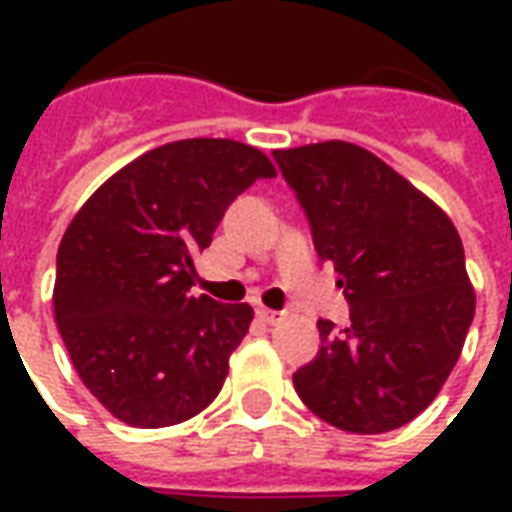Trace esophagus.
<instances>
[{
  "label": "esophagus",
  "mask_w": 512,
  "mask_h": 512,
  "mask_svg": "<svg viewBox=\"0 0 512 512\" xmlns=\"http://www.w3.org/2000/svg\"><path fill=\"white\" fill-rule=\"evenodd\" d=\"M257 318H260L263 323H268V326H277V323L285 321V312L266 310V307H260V310H257Z\"/></svg>",
  "instance_id": "esophagus-1"
}]
</instances>
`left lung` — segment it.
<instances>
[{
    "label": "left lung",
    "instance_id": "obj_1",
    "mask_svg": "<svg viewBox=\"0 0 512 512\" xmlns=\"http://www.w3.org/2000/svg\"><path fill=\"white\" fill-rule=\"evenodd\" d=\"M274 161L351 304L348 329L318 321L321 351L293 373V386L334 428H400L439 395L472 326L461 235L365 147L332 139L274 150Z\"/></svg>",
    "mask_w": 512,
    "mask_h": 512
}]
</instances>
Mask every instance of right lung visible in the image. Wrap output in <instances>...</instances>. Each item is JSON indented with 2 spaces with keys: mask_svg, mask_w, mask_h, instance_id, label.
I'll list each match as a JSON object with an SVG mask.
<instances>
[{
  "mask_svg": "<svg viewBox=\"0 0 512 512\" xmlns=\"http://www.w3.org/2000/svg\"><path fill=\"white\" fill-rule=\"evenodd\" d=\"M274 175L252 145L180 139L115 172L68 224L54 321L84 386L120 422L167 428L219 395L255 312L191 296L194 255L230 202Z\"/></svg>",
  "mask_w": 512,
  "mask_h": 512,
  "instance_id": "1",
  "label": "right lung"
}]
</instances>
